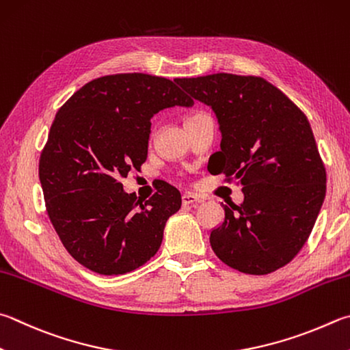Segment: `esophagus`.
<instances>
[{"mask_svg": "<svg viewBox=\"0 0 350 350\" xmlns=\"http://www.w3.org/2000/svg\"><path fill=\"white\" fill-rule=\"evenodd\" d=\"M197 202H200V197L194 194V193H185L182 196V203L185 206L187 205H194V203H197Z\"/></svg>", "mask_w": 350, "mask_h": 350, "instance_id": "obj_1", "label": "esophagus"}]
</instances>
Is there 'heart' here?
I'll list each match as a JSON object with an SVG mask.
<instances>
[{"mask_svg": "<svg viewBox=\"0 0 350 350\" xmlns=\"http://www.w3.org/2000/svg\"><path fill=\"white\" fill-rule=\"evenodd\" d=\"M197 116H202V114H193V116H189V118H187V120H185V122H188V120H191V119H194V118H197Z\"/></svg>", "mask_w": 350, "mask_h": 350, "instance_id": "1", "label": "heart"}]
</instances>
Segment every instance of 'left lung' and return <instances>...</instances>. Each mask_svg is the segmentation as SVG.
<instances>
[{"mask_svg": "<svg viewBox=\"0 0 350 350\" xmlns=\"http://www.w3.org/2000/svg\"><path fill=\"white\" fill-rule=\"evenodd\" d=\"M217 116L221 142L211 170L237 180L245 199L225 209L209 243L221 262L265 275L294 258L326 196V168L309 120L263 78L214 73L176 79Z\"/></svg>", "mask_w": 350, "mask_h": 350, "instance_id": "1", "label": "left lung"}]
</instances>
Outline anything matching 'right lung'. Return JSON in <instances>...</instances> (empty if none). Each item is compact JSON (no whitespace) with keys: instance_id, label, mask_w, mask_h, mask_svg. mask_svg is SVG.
Masks as SVG:
<instances>
[{"instance_id":"obj_1","label":"right lung","mask_w":350,"mask_h":350,"mask_svg":"<svg viewBox=\"0 0 350 350\" xmlns=\"http://www.w3.org/2000/svg\"><path fill=\"white\" fill-rule=\"evenodd\" d=\"M173 81L145 73L93 79L56 113L40 157L49 219L76 262L103 275L137 269L161 247L180 193L170 183L148 200L122 188L147 161L151 118L193 107Z\"/></svg>"}]
</instances>
